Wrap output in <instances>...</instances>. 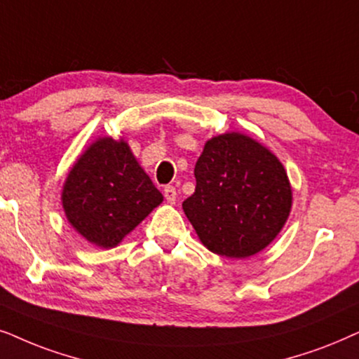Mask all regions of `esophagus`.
Returning <instances> with one entry per match:
<instances>
[{
  "instance_id": "obj_1",
  "label": "esophagus",
  "mask_w": 359,
  "mask_h": 359,
  "mask_svg": "<svg viewBox=\"0 0 359 359\" xmlns=\"http://www.w3.org/2000/svg\"><path fill=\"white\" fill-rule=\"evenodd\" d=\"M164 197H165V200H167V203H170V205H174L175 203V200H177V192H175V189L174 187H165L164 189Z\"/></svg>"
}]
</instances>
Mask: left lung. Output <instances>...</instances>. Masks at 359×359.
<instances>
[{"mask_svg": "<svg viewBox=\"0 0 359 359\" xmlns=\"http://www.w3.org/2000/svg\"><path fill=\"white\" fill-rule=\"evenodd\" d=\"M195 192L182 203L202 245L219 256L245 259L276 240L292 208L283 162L245 133L205 142L195 164Z\"/></svg>", "mask_w": 359, "mask_h": 359, "instance_id": "obj_1", "label": "left lung"}]
</instances>
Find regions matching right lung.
<instances>
[{
	"label": "right lung",
	"mask_w": 359,
	"mask_h": 359,
	"mask_svg": "<svg viewBox=\"0 0 359 359\" xmlns=\"http://www.w3.org/2000/svg\"><path fill=\"white\" fill-rule=\"evenodd\" d=\"M70 226L93 246L111 250L162 203V194L124 137L103 136L76 157L60 194Z\"/></svg>",
	"instance_id": "right-lung-1"
}]
</instances>
